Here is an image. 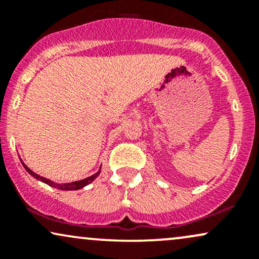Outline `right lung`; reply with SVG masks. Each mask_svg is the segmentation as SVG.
<instances>
[{
  "mask_svg": "<svg viewBox=\"0 0 259 259\" xmlns=\"http://www.w3.org/2000/svg\"><path fill=\"white\" fill-rule=\"evenodd\" d=\"M23 165H24V168L26 169V171H28V173L30 174V175H32V177L36 178V179H38V180L44 181V183L47 184V185H50V186H52V187H56V189H59V190H79V189H81V187H84L86 185H89V184H90V183H92V181L96 179V178L99 177V174H100V171H99V173L91 175V177L86 178V179H84V180L74 181V183H70V184H55V183H52L51 180L46 179V178L40 177V175H37L36 173H34V171L30 170V169L26 167L24 163H23Z\"/></svg>",
  "mask_w": 259,
  "mask_h": 259,
  "instance_id": "right-lung-1",
  "label": "right lung"
}]
</instances>
